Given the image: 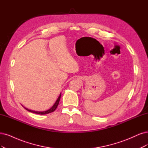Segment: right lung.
<instances>
[{"label":"right lung","mask_w":148,"mask_h":148,"mask_svg":"<svg viewBox=\"0 0 148 148\" xmlns=\"http://www.w3.org/2000/svg\"><path fill=\"white\" fill-rule=\"evenodd\" d=\"M60 97H61V95H60L58 98V99L57 100V101L56 102V103H55V104L53 106V107L49 109V110H47V111H45V112H36V111H33V110H29V109H27L26 108H25L26 110L27 111H29L30 112H32V113H36V114H48V113H52L53 112V111L56 110V109L57 108L58 103H59V101L60 100Z\"/></svg>","instance_id":"obj_1"}]
</instances>
